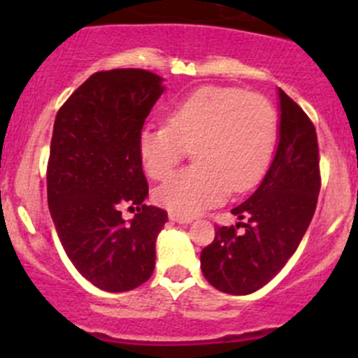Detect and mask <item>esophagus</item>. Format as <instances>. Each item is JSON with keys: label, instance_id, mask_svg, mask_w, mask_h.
<instances>
[{"label": "esophagus", "instance_id": "1", "mask_svg": "<svg viewBox=\"0 0 358 358\" xmlns=\"http://www.w3.org/2000/svg\"><path fill=\"white\" fill-rule=\"evenodd\" d=\"M169 220L175 223H180V225H189V223H192V218H185V216L175 215V213H169Z\"/></svg>", "mask_w": 358, "mask_h": 358}]
</instances>
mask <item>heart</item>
Wrapping results in <instances>:
<instances>
[{
    "label": "heart",
    "mask_w": 358,
    "mask_h": 358,
    "mask_svg": "<svg viewBox=\"0 0 358 358\" xmlns=\"http://www.w3.org/2000/svg\"><path fill=\"white\" fill-rule=\"evenodd\" d=\"M277 114L256 93L204 86L166 109V126L140 131L138 157L147 175L168 178L187 149L196 164L157 187V204L185 218L220 204L227 194L258 185L272 159Z\"/></svg>",
    "instance_id": "heart-1"
}]
</instances>
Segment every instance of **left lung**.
<instances>
[{
    "mask_svg": "<svg viewBox=\"0 0 358 358\" xmlns=\"http://www.w3.org/2000/svg\"><path fill=\"white\" fill-rule=\"evenodd\" d=\"M279 142L258 189L232 209L236 227H218L201 252L206 280L229 294L268 284L296 251L313 218L320 190L319 145L312 121L279 88ZM243 227L241 233L236 232Z\"/></svg>",
    "mask_w": 358,
    "mask_h": 358,
    "instance_id": "left-lung-1",
    "label": "left lung"
}]
</instances>
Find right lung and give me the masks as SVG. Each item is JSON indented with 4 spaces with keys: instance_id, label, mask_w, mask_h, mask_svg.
<instances>
[{
    "instance_id": "1",
    "label": "right lung",
    "mask_w": 358,
    "mask_h": 358,
    "mask_svg": "<svg viewBox=\"0 0 358 358\" xmlns=\"http://www.w3.org/2000/svg\"><path fill=\"white\" fill-rule=\"evenodd\" d=\"M164 90V79L143 69L96 72L55 117L50 215L72 265L99 289H135L154 272L168 215L143 202L149 185L136 142ZM126 203L139 211L128 222L120 215Z\"/></svg>"
}]
</instances>
